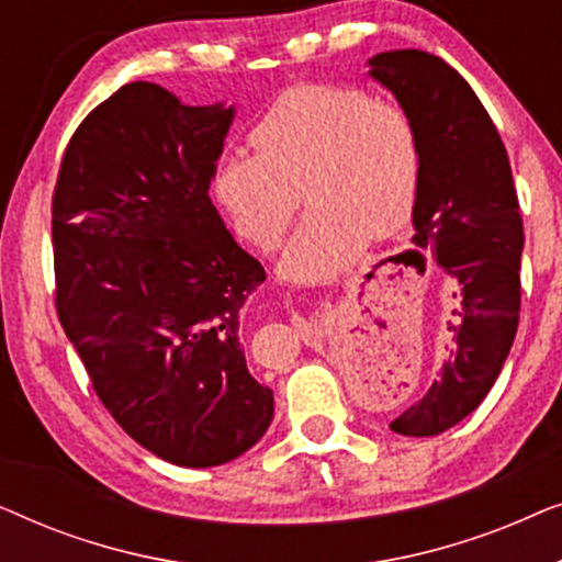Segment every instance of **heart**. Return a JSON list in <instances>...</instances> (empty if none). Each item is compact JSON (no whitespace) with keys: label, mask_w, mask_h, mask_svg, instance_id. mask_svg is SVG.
Here are the masks:
<instances>
[{"label":"heart","mask_w":562,"mask_h":562,"mask_svg":"<svg viewBox=\"0 0 562 562\" xmlns=\"http://www.w3.org/2000/svg\"><path fill=\"white\" fill-rule=\"evenodd\" d=\"M250 143L256 153L217 158L212 196L258 250H273L302 196L310 202L281 256L286 279H333L356 263L368 237L386 240L412 222L422 150L409 114L394 104L356 87L304 83L268 106Z\"/></svg>","instance_id":"obj_1"}]
</instances>
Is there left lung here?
Segmentation results:
<instances>
[{"label": "left lung", "mask_w": 562, "mask_h": 562, "mask_svg": "<svg viewBox=\"0 0 562 562\" xmlns=\"http://www.w3.org/2000/svg\"><path fill=\"white\" fill-rule=\"evenodd\" d=\"M368 76L409 114L422 181L412 263L435 260L452 296L448 358L427 389L391 422L406 437L440 435L479 406L502 373L519 325L525 229L498 130L463 76L425 50H389Z\"/></svg>", "instance_id": "1"}]
</instances>
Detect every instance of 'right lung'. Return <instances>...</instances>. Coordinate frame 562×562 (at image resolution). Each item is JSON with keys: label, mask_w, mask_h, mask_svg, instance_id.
I'll use <instances>...</instances> for the list:
<instances>
[{"label": "right lung", "mask_w": 562, "mask_h": 562, "mask_svg": "<svg viewBox=\"0 0 562 562\" xmlns=\"http://www.w3.org/2000/svg\"><path fill=\"white\" fill-rule=\"evenodd\" d=\"M233 117L125 83L74 133L53 194L60 325L114 422L183 468L240 458L273 419L240 348L266 271L210 199Z\"/></svg>", "instance_id": "1"}]
</instances>
